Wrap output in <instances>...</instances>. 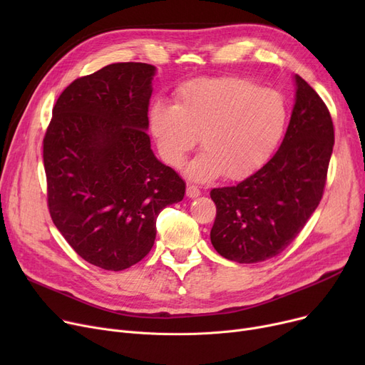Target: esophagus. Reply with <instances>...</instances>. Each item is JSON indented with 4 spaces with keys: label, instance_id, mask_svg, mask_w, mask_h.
<instances>
[{
    "label": "esophagus",
    "instance_id": "obj_1",
    "mask_svg": "<svg viewBox=\"0 0 365 365\" xmlns=\"http://www.w3.org/2000/svg\"><path fill=\"white\" fill-rule=\"evenodd\" d=\"M186 195H187L189 198H197V197L201 195V190H200L197 186H194V185H187V187H186Z\"/></svg>",
    "mask_w": 365,
    "mask_h": 365
}]
</instances>
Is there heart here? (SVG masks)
<instances>
[{
	"label": "heart",
	"instance_id": "1",
	"mask_svg": "<svg viewBox=\"0 0 365 365\" xmlns=\"http://www.w3.org/2000/svg\"><path fill=\"white\" fill-rule=\"evenodd\" d=\"M277 90L238 78H198L176 91V103L150 106L149 125L163 158L179 167L198 140L205 148L185 173L195 182L250 176L271 158L287 124Z\"/></svg>",
	"mask_w": 365,
	"mask_h": 365
}]
</instances>
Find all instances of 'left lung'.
<instances>
[{
    "instance_id": "left-lung-1",
    "label": "left lung",
    "mask_w": 365,
    "mask_h": 365,
    "mask_svg": "<svg viewBox=\"0 0 365 365\" xmlns=\"http://www.w3.org/2000/svg\"><path fill=\"white\" fill-rule=\"evenodd\" d=\"M292 118L275 155L235 186L210 192L217 215L210 232L216 252L237 263L279 255L317 210L334 145L327 106L299 75Z\"/></svg>"
}]
</instances>
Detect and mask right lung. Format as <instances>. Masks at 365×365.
Returning <instances> with one entry per match:
<instances>
[{"label":"right lung","instance_id":"1","mask_svg":"<svg viewBox=\"0 0 365 365\" xmlns=\"http://www.w3.org/2000/svg\"><path fill=\"white\" fill-rule=\"evenodd\" d=\"M157 68L112 63L59 96L44 138L53 223L86 262L123 271L157 237V217L185 182L150 149L148 105Z\"/></svg>","mask_w":365,"mask_h":365}]
</instances>
